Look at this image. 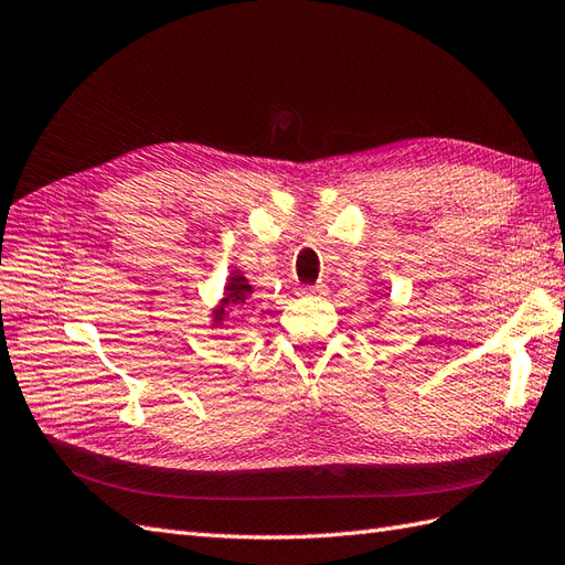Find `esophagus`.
Here are the masks:
<instances>
[{
    "instance_id": "34e87169",
    "label": "esophagus",
    "mask_w": 565,
    "mask_h": 565,
    "mask_svg": "<svg viewBox=\"0 0 565 565\" xmlns=\"http://www.w3.org/2000/svg\"><path fill=\"white\" fill-rule=\"evenodd\" d=\"M300 294H303L306 298H322L327 294V288L322 284H315V286H306Z\"/></svg>"
}]
</instances>
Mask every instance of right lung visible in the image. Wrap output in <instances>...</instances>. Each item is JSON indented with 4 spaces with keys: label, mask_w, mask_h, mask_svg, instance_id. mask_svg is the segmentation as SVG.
<instances>
[{
    "label": "right lung",
    "mask_w": 565,
    "mask_h": 565,
    "mask_svg": "<svg viewBox=\"0 0 565 565\" xmlns=\"http://www.w3.org/2000/svg\"><path fill=\"white\" fill-rule=\"evenodd\" d=\"M253 296H255L253 284L245 279V274L241 269H233L228 274L226 286H223L221 300L212 308V312H209V324L218 327L233 312L253 310L255 308V298Z\"/></svg>",
    "instance_id": "add662e5"
}]
</instances>
